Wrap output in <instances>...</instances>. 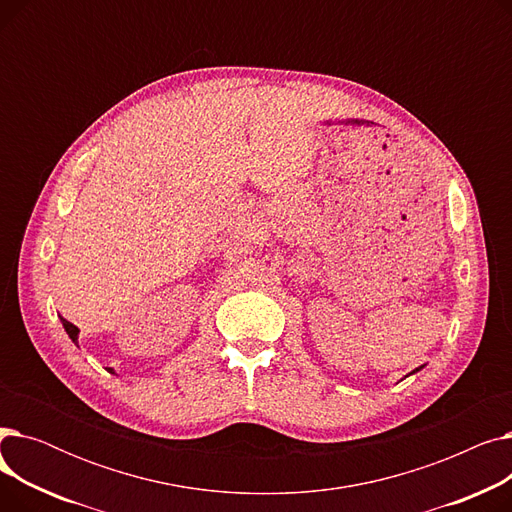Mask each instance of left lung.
Here are the masks:
<instances>
[{
	"mask_svg": "<svg viewBox=\"0 0 512 512\" xmlns=\"http://www.w3.org/2000/svg\"><path fill=\"white\" fill-rule=\"evenodd\" d=\"M421 369H423V365H421V367H417V369H413L411 373H417V371H421Z\"/></svg>",
	"mask_w": 512,
	"mask_h": 512,
	"instance_id": "1",
	"label": "left lung"
}]
</instances>
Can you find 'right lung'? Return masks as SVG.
Returning <instances> with one entry per match:
<instances>
[{"instance_id": "1", "label": "right lung", "mask_w": 512, "mask_h": 512, "mask_svg": "<svg viewBox=\"0 0 512 512\" xmlns=\"http://www.w3.org/2000/svg\"><path fill=\"white\" fill-rule=\"evenodd\" d=\"M60 319H62V326H64L66 334H68V336H70V340H72V342L78 346V332H80V330H78L74 324H70L68 319H64V317H60ZM110 371H112V373H116L114 369H110Z\"/></svg>"}]
</instances>
